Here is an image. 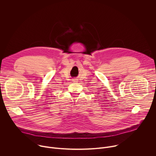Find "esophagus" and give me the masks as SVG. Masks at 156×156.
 Instances as JSON below:
<instances>
[{
    "instance_id": "esophagus-1",
    "label": "esophagus",
    "mask_w": 156,
    "mask_h": 156,
    "mask_svg": "<svg viewBox=\"0 0 156 156\" xmlns=\"http://www.w3.org/2000/svg\"><path fill=\"white\" fill-rule=\"evenodd\" d=\"M73 81H74V82H76V80H73Z\"/></svg>"
}]
</instances>
